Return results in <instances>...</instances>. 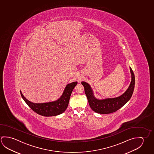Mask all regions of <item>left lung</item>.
<instances>
[{
  "instance_id": "left-lung-1",
  "label": "left lung",
  "mask_w": 154,
  "mask_h": 154,
  "mask_svg": "<svg viewBox=\"0 0 154 154\" xmlns=\"http://www.w3.org/2000/svg\"><path fill=\"white\" fill-rule=\"evenodd\" d=\"M131 75V81L128 88L121 96L114 98H108L98 100L93 96V92L90 86L85 82L82 84L84 87V90L89 105L91 109L96 113L100 114H109L113 113L125 105L131 99L135 87V76L131 68H130Z\"/></svg>"
}]
</instances>
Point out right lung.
<instances>
[{
	"instance_id": "right-lung-1",
	"label": "right lung",
	"mask_w": 154,
	"mask_h": 154,
	"mask_svg": "<svg viewBox=\"0 0 154 154\" xmlns=\"http://www.w3.org/2000/svg\"><path fill=\"white\" fill-rule=\"evenodd\" d=\"M77 84L76 82L68 84L60 99L53 102L33 103L26 98L20 91L21 96L30 109L38 114L44 116H56L62 113L67 109L71 94Z\"/></svg>"
}]
</instances>
